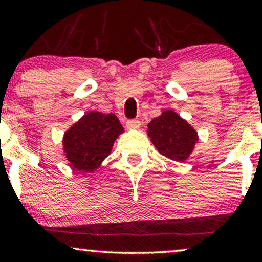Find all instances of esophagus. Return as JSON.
Listing matches in <instances>:
<instances>
[{"mask_svg":"<svg viewBox=\"0 0 262 262\" xmlns=\"http://www.w3.org/2000/svg\"><path fill=\"white\" fill-rule=\"evenodd\" d=\"M140 122L138 119H129L127 121V128L128 129H139Z\"/></svg>","mask_w":262,"mask_h":262,"instance_id":"obj_1","label":"esophagus"}]
</instances>
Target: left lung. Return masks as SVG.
Listing matches in <instances>:
<instances>
[{
    "mask_svg": "<svg viewBox=\"0 0 262 262\" xmlns=\"http://www.w3.org/2000/svg\"><path fill=\"white\" fill-rule=\"evenodd\" d=\"M148 135L161 155L180 162L187 160L198 141L194 128L171 110L149 123Z\"/></svg>",
    "mask_w": 262,
    "mask_h": 262,
    "instance_id": "1",
    "label": "left lung"
}]
</instances>
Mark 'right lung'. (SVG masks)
Instances as JSON below:
<instances>
[{
	"mask_svg": "<svg viewBox=\"0 0 262 262\" xmlns=\"http://www.w3.org/2000/svg\"><path fill=\"white\" fill-rule=\"evenodd\" d=\"M123 132L121 122L113 113H86L64 134L62 146L69 166L83 172L97 170Z\"/></svg>",
	"mask_w": 262,
	"mask_h": 262,
	"instance_id": "right-lung-1",
	"label": "right lung"
}]
</instances>
